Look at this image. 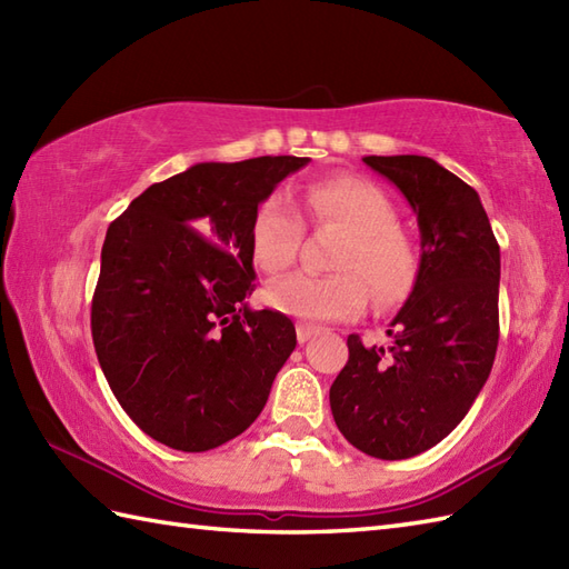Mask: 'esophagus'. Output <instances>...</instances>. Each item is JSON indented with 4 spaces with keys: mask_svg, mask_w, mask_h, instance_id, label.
<instances>
[{
    "mask_svg": "<svg viewBox=\"0 0 569 569\" xmlns=\"http://www.w3.org/2000/svg\"><path fill=\"white\" fill-rule=\"evenodd\" d=\"M320 330L316 328V325H298L296 328V335H298V342L300 345H306V342H310L312 337H316Z\"/></svg>",
    "mask_w": 569,
    "mask_h": 569,
    "instance_id": "1",
    "label": "esophagus"
}]
</instances>
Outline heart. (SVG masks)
I'll return each instance as SVG.
<instances>
[{
  "mask_svg": "<svg viewBox=\"0 0 569 569\" xmlns=\"http://www.w3.org/2000/svg\"><path fill=\"white\" fill-rule=\"evenodd\" d=\"M312 224L345 232L330 276L291 273L266 288V303L298 320H352L367 308L369 293L379 308H393L416 283V253L396 227L389 196L367 178L337 176L318 180L303 192ZM303 222L281 196L266 198L251 217V259L266 273H281L298 257ZM370 291L367 292L366 288Z\"/></svg>",
  "mask_w": 569,
  "mask_h": 569,
  "instance_id": "obj_1",
  "label": "heart"
}]
</instances>
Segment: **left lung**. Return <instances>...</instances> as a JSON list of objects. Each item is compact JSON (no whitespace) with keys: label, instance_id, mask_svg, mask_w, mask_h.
Here are the masks:
<instances>
[{"label":"left lung","instance_id":"1","mask_svg":"<svg viewBox=\"0 0 569 569\" xmlns=\"http://www.w3.org/2000/svg\"><path fill=\"white\" fill-rule=\"evenodd\" d=\"M418 217L420 263L391 347L347 337L330 389L337 428L357 450L408 459L447 438L497 357L501 253L477 190L428 156H365Z\"/></svg>","mask_w":569,"mask_h":569}]
</instances>
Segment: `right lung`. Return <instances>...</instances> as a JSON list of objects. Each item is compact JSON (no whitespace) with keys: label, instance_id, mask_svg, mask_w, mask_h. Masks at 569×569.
I'll return each instance as SVG.
<instances>
[{"label":"right lung","instance_id":"1","mask_svg":"<svg viewBox=\"0 0 569 569\" xmlns=\"http://www.w3.org/2000/svg\"><path fill=\"white\" fill-rule=\"evenodd\" d=\"M298 156L196 163L131 200L107 229L92 298L104 379L137 426L204 452L244 432L296 349L293 322L251 310V217Z\"/></svg>","mask_w":569,"mask_h":569}]
</instances>
